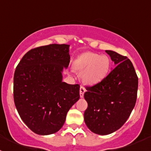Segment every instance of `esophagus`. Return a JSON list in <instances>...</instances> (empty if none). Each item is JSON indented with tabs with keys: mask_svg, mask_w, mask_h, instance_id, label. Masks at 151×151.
Listing matches in <instances>:
<instances>
[{
	"mask_svg": "<svg viewBox=\"0 0 151 151\" xmlns=\"http://www.w3.org/2000/svg\"><path fill=\"white\" fill-rule=\"evenodd\" d=\"M85 91H86V89H85V88L84 86H81V87H80V97H81V98H83Z\"/></svg>",
	"mask_w": 151,
	"mask_h": 151,
	"instance_id": "esophagus-1",
	"label": "esophagus"
}]
</instances>
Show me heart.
I'll use <instances>...</instances> for the list:
<instances>
[{
	"label": "heart",
	"mask_w": 151,
	"mask_h": 151,
	"mask_svg": "<svg viewBox=\"0 0 151 151\" xmlns=\"http://www.w3.org/2000/svg\"><path fill=\"white\" fill-rule=\"evenodd\" d=\"M74 66L78 71H83L82 77L85 83L96 85L102 81L109 74L111 61L106 55L85 52L78 56Z\"/></svg>",
	"instance_id": "obj_1"
}]
</instances>
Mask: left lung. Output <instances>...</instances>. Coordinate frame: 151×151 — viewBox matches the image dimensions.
Segmentation results:
<instances>
[{
    "label": "left lung",
    "mask_w": 151,
    "mask_h": 151,
    "mask_svg": "<svg viewBox=\"0 0 151 151\" xmlns=\"http://www.w3.org/2000/svg\"><path fill=\"white\" fill-rule=\"evenodd\" d=\"M115 67L96 85L86 87L85 99L88 108L84 121L93 133L106 135L126 123L137 101L138 77L133 64L126 56L105 50Z\"/></svg>",
    "instance_id": "8db88e82"
}]
</instances>
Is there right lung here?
<instances>
[{"instance_id": "add662e5", "label": "right lung", "mask_w": 151, "mask_h": 151, "mask_svg": "<svg viewBox=\"0 0 151 151\" xmlns=\"http://www.w3.org/2000/svg\"><path fill=\"white\" fill-rule=\"evenodd\" d=\"M69 62V45L52 44L30 50L17 66L15 106L22 121L37 134L58 132L80 99V85L62 81Z\"/></svg>"}]
</instances>
